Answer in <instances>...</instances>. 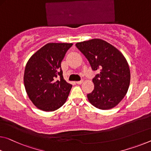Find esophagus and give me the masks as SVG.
<instances>
[{"instance_id":"1","label":"esophagus","mask_w":151,"mask_h":151,"mask_svg":"<svg viewBox=\"0 0 151 151\" xmlns=\"http://www.w3.org/2000/svg\"><path fill=\"white\" fill-rule=\"evenodd\" d=\"M83 83V80L82 81H76V84H78V85H81Z\"/></svg>"}]
</instances>
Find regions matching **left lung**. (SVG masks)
<instances>
[{"label":"left lung","mask_w":151,"mask_h":151,"mask_svg":"<svg viewBox=\"0 0 151 151\" xmlns=\"http://www.w3.org/2000/svg\"><path fill=\"white\" fill-rule=\"evenodd\" d=\"M75 45L93 70L100 71L93 78L94 89L87 94L88 101L103 110L116 107L125 97L130 85V71L126 58L114 45L101 39L78 42Z\"/></svg>","instance_id":"left-lung-1"}]
</instances>
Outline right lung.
<instances>
[{
	"mask_svg": "<svg viewBox=\"0 0 151 151\" xmlns=\"http://www.w3.org/2000/svg\"><path fill=\"white\" fill-rule=\"evenodd\" d=\"M72 45L48 43L33 54L26 64L23 77L25 91L33 105L42 111L59 109L68 97L72 85L64 79L61 63Z\"/></svg>",
	"mask_w": 151,
	"mask_h": 151,
	"instance_id": "obj_1",
	"label": "right lung"
}]
</instances>
